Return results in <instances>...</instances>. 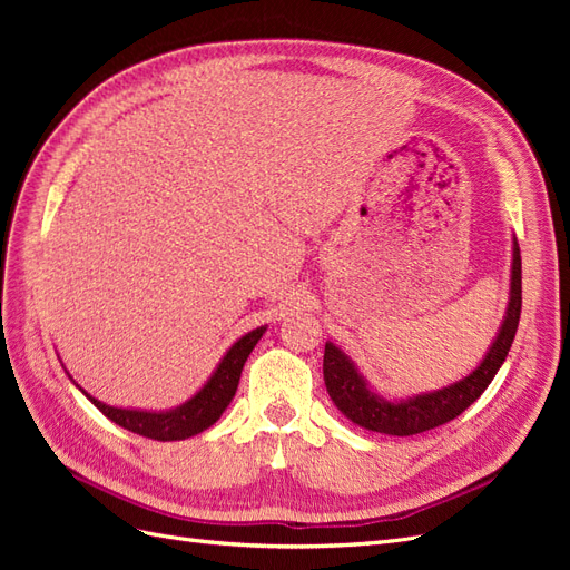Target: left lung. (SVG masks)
Returning <instances> with one entry per match:
<instances>
[{
    "mask_svg": "<svg viewBox=\"0 0 570 570\" xmlns=\"http://www.w3.org/2000/svg\"><path fill=\"white\" fill-rule=\"evenodd\" d=\"M509 302L499 331L485 356L480 364L463 375L461 381L444 385L440 390L419 392L402 396V400H387L358 371L354 361L344 354L335 342H325L323 354V381L331 394L333 404L342 411L344 419H350L354 425L373 430V433L409 438L425 433L438 425L454 421L459 413L469 409L478 396L488 390L497 371L509 356L511 342L519 331L521 318V249L519 239L513 237L511 247V275H509Z\"/></svg>",
    "mask_w": 570,
    "mask_h": 570,
    "instance_id": "left-lung-1",
    "label": "left lung"
}]
</instances>
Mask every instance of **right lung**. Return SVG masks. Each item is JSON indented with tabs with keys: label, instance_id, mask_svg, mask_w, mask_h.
Listing matches in <instances>:
<instances>
[{
	"label": "right lung",
	"instance_id": "add662e5",
	"mask_svg": "<svg viewBox=\"0 0 570 570\" xmlns=\"http://www.w3.org/2000/svg\"><path fill=\"white\" fill-rule=\"evenodd\" d=\"M268 325H258L254 331L245 333L243 337H237L230 350L223 354L218 361V366L214 373L206 377V383L189 396L187 402L174 406V409H161V411H151V409H126V406H111L95 400L92 394L85 392L71 375L73 385L88 396V400L105 413L109 421L116 425L130 430V433H137L149 440H159V442H176V440H187L193 435L204 433L206 428H212L220 416L223 411L228 409L233 402V396L239 385V375H243L245 361L256 347V342L262 340ZM63 366V364H61Z\"/></svg>",
	"mask_w": 570,
	"mask_h": 570
}]
</instances>
